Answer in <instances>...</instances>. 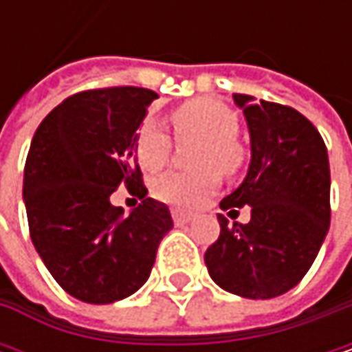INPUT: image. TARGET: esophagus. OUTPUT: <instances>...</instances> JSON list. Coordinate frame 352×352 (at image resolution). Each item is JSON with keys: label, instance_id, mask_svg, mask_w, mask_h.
Instances as JSON below:
<instances>
[{"label": "esophagus", "instance_id": "1", "mask_svg": "<svg viewBox=\"0 0 352 352\" xmlns=\"http://www.w3.org/2000/svg\"><path fill=\"white\" fill-rule=\"evenodd\" d=\"M171 216H173V222H175V224H187V222L191 220V214H189V212L177 210V208L171 210Z\"/></svg>", "mask_w": 352, "mask_h": 352}]
</instances>
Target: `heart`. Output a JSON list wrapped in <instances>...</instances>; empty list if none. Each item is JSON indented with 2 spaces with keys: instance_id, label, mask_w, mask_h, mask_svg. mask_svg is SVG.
I'll return each instance as SVG.
<instances>
[{
  "instance_id": "b5f03b06",
  "label": "heart",
  "mask_w": 352,
  "mask_h": 352,
  "mask_svg": "<svg viewBox=\"0 0 352 352\" xmlns=\"http://www.w3.org/2000/svg\"><path fill=\"white\" fill-rule=\"evenodd\" d=\"M171 124L179 142L199 140L193 146L191 161L201 167L195 171H171L153 185L157 199L177 208H195L220 183V175H234L245 163V148L236 140L239 118L228 106L197 98L171 111ZM134 151L146 171H159L167 165L173 140L155 122H146L136 132Z\"/></svg>"
}]
</instances>
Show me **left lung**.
Returning a JSON list of instances; mask_svg holds the SVG:
<instances>
[{
  "instance_id": "left-lung-1",
  "label": "left lung",
  "mask_w": 352,
  "mask_h": 352,
  "mask_svg": "<svg viewBox=\"0 0 352 352\" xmlns=\"http://www.w3.org/2000/svg\"><path fill=\"white\" fill-rule=\"evenodd\" d=\"M250 132L243 185L220 201L234 214L250 206L248 224L218 214L220 236L206 250L210 277L226 292L269 300L296 287L316 258L330 224V167L316 126L298 109L254 104L234 94Z\"/></svg>"
}]
</instances>
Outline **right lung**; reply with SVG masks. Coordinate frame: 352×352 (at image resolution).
Returning <instances> with one entry per match:
<instances>
[{
    "label": "right lung",
    "mask_w": 352,
    "mask_h": 352,
    "mask_svg": "<svg viewBox=\"0 0 352 352\" xmlns=\"http://www.w3.org/2000/svg\"><path fill=\"white\" fill-rule=\"evenodd\" d=\"M159 96L144 87L87 89L67 98L36 128L24 201L30 239L54 281L87 304H111L148 279L169 208L146 197L136 130ZM126 184L143 201L128 217L109 204Z\"/></svg>",
    "instance_id": "1"
}]
</instances>
